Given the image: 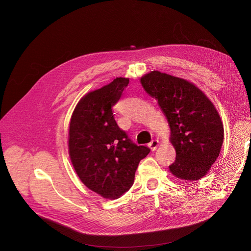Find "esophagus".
<instances>
[{"label":"esophagus","instance_id":"obj_1","mask_svg":"<svg viewBox=\"0 0 251 251\" xmlns=\"http://www.w3.org/2000/svg\"><path fill=\"white\" fill-rule=\"evenodd\" d=\"M149 147L151 148V150L152 151H155V150L157 149V147H159V140H157V139L151 140V141L150 142V144H149Z\"/></svg>","mask_w":251,"mask_h":251}]
</instances>
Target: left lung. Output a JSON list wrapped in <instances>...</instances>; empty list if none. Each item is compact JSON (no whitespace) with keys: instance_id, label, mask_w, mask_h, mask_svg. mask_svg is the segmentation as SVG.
Returning a JSON list of instances; mask_svg holds the SVG:
<instances>
[{"instance_id":"obj_1","label":"left lung","mask_w":251,"mask_h":251,"mask_svg":"<svg viewBox=\"0 0 251 251\" xmlns=\"http://www.w3.org/2000/svg\"><path fill=\"white\" fill-rule=\"evenodd\" d=\"M148 94L157 100L171 128L176 160L171 173L182 180L205 176L216 162L224 140V127L215 105L185 79L152 71L140 79Z\"/></svg>"}]
</instances>
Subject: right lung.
I'll list each match as a JSON object with an SVG mask.
<instances>
[{"instance_id":"obj_1","label":"right lung","mask_w":251,"mask_h":251,"mask_svg":"<svg viewBox=\"0 0 251 251\" xmlns=\"http://www.w3.org/2000/svg\"><path fill=\"white\" fill-rule=\"evenodd\" d=\"M128 83V78L119 77L88 92L77 103L69 127V154L78 177L110 200L130 189L139 162L151 151L131 140L113 115Z\"/></svg>"}]
</instances>
